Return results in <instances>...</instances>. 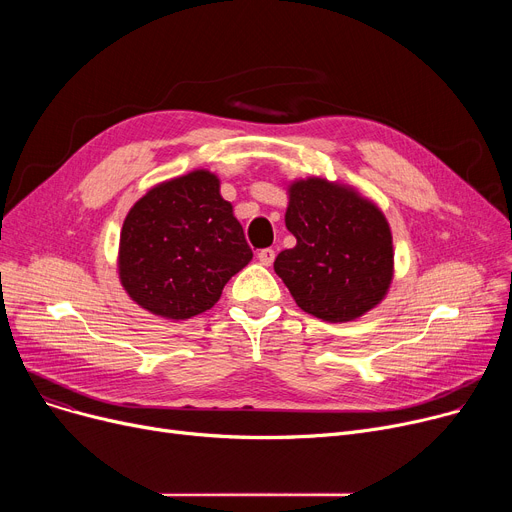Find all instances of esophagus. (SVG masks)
<instances>
[{
	"label": "esophagus",
	"instance_id": "esophagus-1",
	"mask_svg": "<svg viewBox=\"0 0 512 512\" xmlns=\"http://www.w3.org/2000/svg\"><path fill=\"white\" fill-rule=\"evenodd\" d=\"M257 259H259L261 265H272L274 259H276V251L274 249H261L257 253Z\"/></svg>",
	"mask_w": 512,
	"mask_h": 512
}]
</instances>
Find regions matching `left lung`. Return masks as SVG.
<instances>
[{
  "mask_svg": "<svg viewBox=\"0 0 512 512\" xmlns=\"http://www.w3.org/2000/svg\"><path fill=\"white\" fill-rule=\"evenodd\" d=\"M286 228L297 245L274 270L297 305L324 321H351L378 305L394 270L392 234L371 201L321 178L292 182Z\"/></svg>",
  "mask_w": 512,
  "mask_h": 512,
  "instance_id": "left-lung-1",
  "label": "left lung"
}]
</instances>
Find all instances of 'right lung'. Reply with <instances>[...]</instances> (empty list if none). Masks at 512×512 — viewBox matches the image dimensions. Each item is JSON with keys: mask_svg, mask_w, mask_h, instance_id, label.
<instances>
[{"mask_svg": "<svg viewBox=\"0 0 512 512\" xmlns=\"http://www.w3.org/2000/svg\"><path fill=\"white\" fill-rule=\"evenodd\" d=\"M251 259L220 180L207 170L151 188L128 211L120 234L122 286L134 303L168 319L211 309Z\"/></svg>", "mask_w": 512, "mask_h": 512, "instance_id": "right-lung-1", "label": "right lung"}]
</instances>
